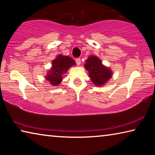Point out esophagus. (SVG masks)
<instances>
[{"label": "esophagus", "mask_w": 155, "mask_h": 155, "mask_svg": "<svg viewBox=\"0 0 155 155\" xmlns=\"http://www.w3.org/2000/svg\"><path fill=\"white\" fill-rule=\"evenodd\" d=\"M76 63H77V65H80L81 63V59L80 58H77V59H76Z\"/></svg>", "instance_id": "34e87169"}]
</instances>
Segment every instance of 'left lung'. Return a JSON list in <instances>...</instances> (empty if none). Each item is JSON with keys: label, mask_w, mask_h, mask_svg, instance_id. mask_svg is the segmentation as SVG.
Returning <instances> with one entry per match:
<instances>
[{"label": "left lung", "mask_w": 155, "mask_h": 155, "mask_svg": "<svg viewBox=\"0 0 155 155\" xmlns=\"http://www.w3.org/2000/svg\"><path fill=\"white\" fill-rule=\"evenodd\" d=\"M85 61V69L89 72V76L95 85H103L112 77L111 70L104 66L97 57L90 56Z\"/></svg>", "instance_id": "left-lung-1"}]
</instances>
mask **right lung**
I'll return each mask as SVG.
<instances>
[{
	"label": "right lung",
	"instance_id": "right-lung-1",
	"mask_svg": "<svg viewBox=\"0 0 155 155\" xmlns=\"http://www.w3.org/2000/svg\"><path fill=\"white\" fill-rule=\"evenodd\" d=\"M75 65L74 60L68 56L59 54L55 59L52 61V68L48 71L46 79L48 80L51 85H58L63 79V74L68 71L70 67Z\"/></svg>",
	"mask_w": 155,
	"mask_h": 155
}]
</instances>
